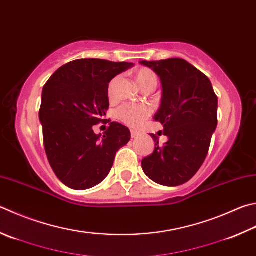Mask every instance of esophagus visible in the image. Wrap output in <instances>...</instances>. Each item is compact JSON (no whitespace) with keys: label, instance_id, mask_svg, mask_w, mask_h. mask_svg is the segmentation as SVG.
<instances>
[{"label":"esophagus","instance_id":"1","mask_svg":"<svg viewBox=\"0 0 256 256\" xmlns=\"http://www.w3.org/2000/svg\"><path fill=\"white\" fill-rule=\"evenodd\" d=\"M132 132V138H137V137L142 136V134L140 132H137V130H132V132Z\"/></svg>","mask_w":256,"mask_h":256}]
</instances>
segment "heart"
<instances>
[{
    "label": "heart",
    "mask_w": 256,
    "mask_h": 256,
    "mask_svg": "<svg viewBox=\"0 0 256 256\" xmlns=\"http://www.w3.org/2000/svg\"><path fill=\"white\" fill-rule=\"evenodd\" d=\"M134 76H136L137 84L142 90L147 88H156L158 79L156 74L152 70L148 68H139L134 72ZM117 80V78H114L112 82L109 84V97L112 96V91ZM148 114V109L146 107H144V106H124V107L119 109L118 117L122 122L130 124V126H138V124H140L142 122V120L147 117Z\"/></svg>",
    "instance_id": "heart-1"
}]
</instances>
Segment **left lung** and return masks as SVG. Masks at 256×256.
<instances>
[{
  "label": "left lung",
  "mask_w": 256,
  "mask_h": 256,
  "mask_svg": "<svg viewBox=\"0 0 256 256\" xmlns=\"http://www.w3.org/2000/svg\"><path fill=\"white\" fill-rule=\"evenodd\" d=\"M152 69L162 82L160 106L154 120L164 127L168 140L144 158V172L159 185L184 184L198 172L208 152L210 139L218 127V100L210 80L188 64L172 58L160 61H140Z\"/></svg>",
  "instance_id": "left-lung-1"
}]
</instances>
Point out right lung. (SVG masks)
Returning a JSON list of instances; mask_svg holds the SVG:
<instances>
[{
	"label": "right lung",
	"mask_w": 256,
	"mask_h": 256,
	"mask_svg": "<svg viewBox=\"0 0 256 256\" xmlns=\"http://www.w3.org/2000/svg\"><path fill=\"white\" fill-rule=\"evenodd\" d=\"M129 62L79 59L62 66L43 86L38 118L53 172L72 190L100 184L112 170L116 152L130 140V130L110 122L104 134L94 126L107 122L109 82L132 68Z\"/></svg>",
	"instance_id": "add662e5"
}]
</instances>
